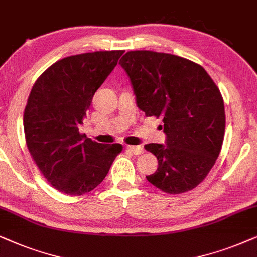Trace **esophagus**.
<instances>
[{"label":"esophagus","mask_w":257,"mask_h":257,"mask_svg":"<svg viewBox=\"0 0 257 257\" xmlns=\"http://www.w3.org/2000/svg\"><path fill=\"white\" fill-rule=\"evenodd\" d=\"M126 149H128L129 152H132L133 154H135V155H140V154L145 152L141 146H126Z\"/></svg>","instance_id":"obj_1"}]
</instances>
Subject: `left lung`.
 Masks as SVG:
<instances>
[{"label":"left lung","mask_w":257,"mask_h":257,"mask_svg":"<svg viewBox=\"0 0 257 257\" xmlns=\"http://www.w3.org/2000/svg\"><path fill=\"white\" fill-rule=\"evenodd\" d=\"M119 64L131 78L138 107L147 117L162 118L167 135L166 146H145L159 161L147 180L168 194L196 188L213 168L223 143L220 89L203 67L176 55L128 51Z\"/></svg>","instance_id":"8db88e82"}]
</instances>
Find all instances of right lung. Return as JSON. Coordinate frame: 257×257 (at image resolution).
<instances>
[{"label":"right lung","instance_id":"right-lung-1","mask_svg":"<svg viewBox=\"0 0 257 257\" xmlns=\"http://www.w3.org/2000/svg\"><path fill=\"white\" fill-rule=\"evenodd\" d=\"M123 53L68 56L51 64L33 85L23 114L26 143L40 172L61 193L78 196L93 190L122 152L119 143L95 142L78 126Z\"/></svg>","mask_w":257,"mask_h":257}]
</instances>
